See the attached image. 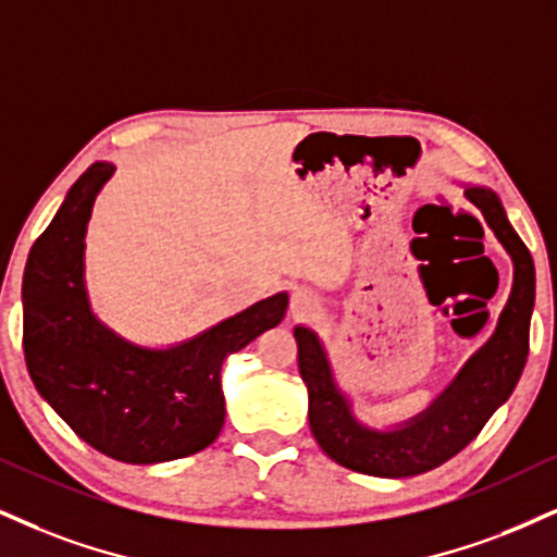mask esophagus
<instances>
[{
  "mask_svg": "<svg viewBox=\"0 0 557 557\" xmlns=\"http://www.w3.org/2000/svg\"><path fill=\"white\" fill-rule=\"evenodd\" d=\"M312 307H314V299L307 292H297L292 297V314H297V318H305V314H310Z\"/></svg>",
  "mask_w": 557,
  "mask_h": 557,
  "instance_id": "obj_1",
  "label": "esophagus"
}]
</instances>
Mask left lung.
I'll return each instance as SVG.
<instances>
[{
  "instance_id": "8db88e82",
  "label": "left lung",
  "mask_w": 557,
  "mask_h": 557,
  "mask_svg": "<svg viewBox=\"0 0 557 557\" xmlns=\"http://www.w3.org/2000/svg\"><path fill=\"white\" fill-rule=\"evenodd\" d=\"M465 196L483 211L493 235L511 256L513 286L496 333L423 413L389 431L359 423L348 397L335 384L318 335L310 327H294L299 374L310 393V429L322 451L343 468L374 478H410L434 470L462 451L517 387L530 354L534 263L491 188L468 185Z\"/></svg>"
}]
</instances>
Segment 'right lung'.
Here are the masks:
<instances>
[{
  "label": "right lung",
  "instance_id": "right-lung-1",
  "mask_svg": "<svg viewBox=\"0 0 557 557\" xmlns=\"http://www.w3.org/2000/svg\"><path fill=\"white\" fill-rule=\"evenodd\" d=\"M111 162L89 164L27 256L23 348L40 397L69 429L106 457L128 465L196 455L224 425L219 372L230 354L286 314V292L260 299L196 338L144 348L106 327L89 310L85 232Z\"/></svg>",
  "mask_w": 557,
  "mask_h": 557
}]
</instances>
